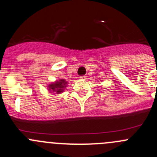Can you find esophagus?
Wrapping results in <instances>:
<instances>
[{"instance_id":"1","label":"esophagus","mask_w":157,"mask_h":157,"mask_svg":"<svg viewBox=\"0 0 157 157\" xmlns=\"http://www.w3.org/2000/svg\"><path fill=\"white\" fill-rule=\"evenodd\" d=\"M80 79L85 81V80H86V76H81V77H80Z\"/></svg>"}]
</instances>
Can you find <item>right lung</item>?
I'll return each instance as SVG.
<instances>
[{
	"label": "right lung",
	"mask_w": 157,
	"mask_h": 157,
	"mask_svg": "<svg viewBox=\"0 0 157 157\" xmlns=\"http://www.w3.org/2000/svg\"><path fill=\"white\" fill-rule=\"evenodd\" d=\"M67 85H68V82L65 81L64 78H60L53 82H51V84L48 85L47 88L49 92L51 93L53 92L54 95H56V94L62 93L65 91V88L67 87Z\"/></svg>",
	"instance_id": "right-lung-1"
}]
</instances>
